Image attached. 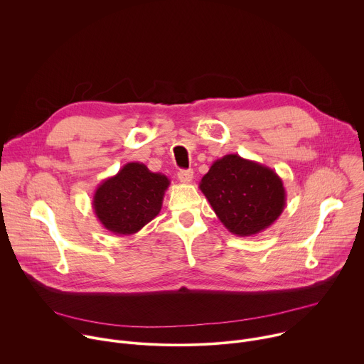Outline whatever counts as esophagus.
<instances>
[{
	"label": "esophagus",
	"instance_id": "obj_1",
	"mask_svg": "<svg viewBox=\"0 0 364 364\" xmlns=\"http://www.w3.org/2000/svg\"><path fill=\"white\" fill-rule=\"evenodd\" d=\"M178 180L184 184H188L193 180V170H180L177 174Z\"/></svg>",
	"mask_w": 364,
	"mask_h": 364
}]
</instances>
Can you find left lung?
<instances>
[{
    "mask_svg": "<svg viewBox=\"0 0 364 364\" xmlns=\"http://www.w3.org/2000/svg\"><path fill=\"white\" fill-rule=\"evenodd\" d=\"M198 188L225 228L242 237L274 225L287 203L281 177L272 168L237 154L216 160Z\"/></svg>",
    "mask_w": 364,
    "mask_h": 364,
    "instance_id": "1",
    "label": "left lung"
}]
</instances>
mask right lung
Returning a JSON list of instances; mask_svg holds the SVG:
<instances>
[{
    "label": "right lung",
    "mask_w": 364,
    "mask_h": 364,
    "mask_svg": "<svg viewBox=\"0 0 364 364\" xmlns=\"http://www.w3.org/2000/svg\"><path fill=\"white\" fill-rule=\"evenodd\" d=\"M168 186L167 176L149 171L142 163H128L97 186L95 215L114 235H134L160 213Z\"/></svg>",
    "instance_id": "1"
}]
</instances>
